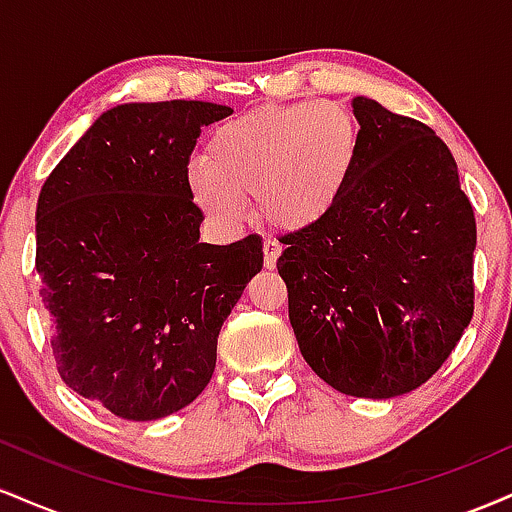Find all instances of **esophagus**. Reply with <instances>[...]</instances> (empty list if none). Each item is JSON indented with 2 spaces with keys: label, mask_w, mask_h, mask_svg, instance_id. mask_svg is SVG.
<instances>
[{
  "label": "esophagus",
  "mask_w": 512,
  "mask_h": 512,
  "mask_svg": "<svg viewBox=\"0 0 512 512\" xmlns=\"http://www.w3.org/2000/svg\"><path fill=\"white\" fill-rule=\"evenodd\" d=\"M262 252H264V267L272 269L276 264V257H279V252H281V245L274 243V240H264Z\"/></svg>",
  "instance_id": "34e87169"
}]
</instances>
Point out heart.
Wrapping results in <instances>:
<instances>
[{
  "instance_id": "1",
  "label": "heart",
  "mask_w": 512,
  "mask_h": 512,
  "mask_svg": "<svg viewBox=\"0 0 512 512\" xmlns=\"http://www.w3.org/2000/svg\"><path fill=\"white\" fill-rule=\"evenodd\" d=\"M361 154V125L346 105H276L216 127L204 161L187 166L185 185L195 207L226 231L248 219L252 197L272 226L303 231L339 207Z\"/></svg>"
}]
</instances>
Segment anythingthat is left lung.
<instances>
[{"instance_id": "obj_1", "label": "left lung", "mask_w": 512, "mask_h": 512, "mask_svg": "<svg viewBox=\"0 0 512 512\" xmlns=\"http://www.w3.org/2000/svg\"><path fill=\"white\" fill-rule=\"evenodd\" d=\"M363 132L356 180L276 260L308 366L351 397L424 385L474 315L477 221L457 163L431 127L354 98Z\"/></svg>"}]
</instances>
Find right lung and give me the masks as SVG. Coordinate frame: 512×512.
<instances>
[{
    "label": "right lung",
    "instance_id": "add662e5",
    "mask_svg": "<svg viewBox=\"0 0 512 512\" xmlns=\"http://www.w3.org/2000/svg\"><path fill=\"white\" fill-rule=\"evenodd\" d=\"M202 101L105 110L45 180L35 272L62 380L129 421L173 414L207 387L216 339L262 240L199 243L185 185L202 127L231 115Z\"/></svg>",
    "mask_w": 512,
    "mask_h": 512
}]
</instances>
